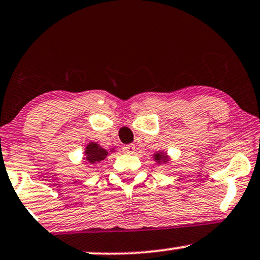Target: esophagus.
Masks as SVG:
<instances>
[{
	"mask_svg": "<svg viewBox=\"0 0 260 260\" xmlns=\"http://www.w3.org/2000/svg\"><path fill=\"white\" fill-rule=\"evenodd\" d=\"M123 151L126 152V153H128V154H133V153H136V146H134L133 144L127 145V146L123 147Z\"/></svg>",
	"mask_w": 260,
	"mask_h": 260,
	"instance_id": "34e87169",
	"label": "esophagus"
}]
</instances>
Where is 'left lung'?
Returning <instances> with one entry per match:
<instances>
[{
  "label": "left lung",
  "instance_id": "left-lung-1",
  "mask_svg": "<svg viewBox=\"0 0 260 260\" xmlns=\"http://www.w3.org/2000/svg\"><path fill=\"white\" fill-rule=\"evenodd\" d=\"M153 160L157 165H161V164H168V162H170L172 159L169 153L164 150H160V151H157L154 152L153 154Z\"/></svg>",
  "mask_w": 260,
  "mask_h": 260
}]
</instances>
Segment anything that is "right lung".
Returning <instances> with one entry per match:
<instances>
[{
	"mask_svg": "<svg viewBox=\"0 0 260 260\" xmlns=\"http://www.w3.org/2000/svg\"><path fill=\"white\" fill-rule=\"evenodd\" d=\"M116 151V147H110L109 150L103 148L99 143L95 141H89L88 144L84 146V152H83V161H85L86 164H98L108 157L109 154H112L113 152Z\"/></svg>",
	"mask_w": 260,
	"mask_h": 260,
	"instance_id": "1",
	"label": "right lung"
}]
</instances>
